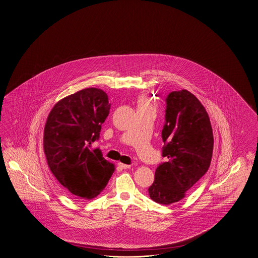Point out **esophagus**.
Returning a JSON list of instances; mask_svg holds the SVG:
<instances>
[{"mask_svg": "<svg viewBox=\"0 0 258 258\" xmlns=\"http://www.w3.org/2000/svg\"><path fill=\"white\" fill-rule=\"evenodd\" d=\"M117 165H118L119 167H121L122 169H130V168L132 167L131 165H127V164L121 163V162H118V163H117Z\"/></svg>", "mask_w": 258, "mask_h": 258, "instance_id": "obj_1", "label": "esophagus"}]
</instances>
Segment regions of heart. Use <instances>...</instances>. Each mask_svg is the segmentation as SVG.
<instances>
[{
  "label": "heart",
  "instance_id": "b5f03b06",
  "mask_svg": "<svg viewBox=\"0 0 258 258\" xmlns=\"http://www.w3.org/2000/svg\"><path fill=\"white\" fill-rule=\"evenodd\" d=\"M137 107H138V111L139 110H154L151 99L148 98L146 95H142L139 97Z\"/></svg>",
  "mask_w": 258,
  "mask_h": 258
}]
</instances>
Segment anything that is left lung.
Segmentation results:
<instances>
[{
  "label": "left lung",
  "instance_id": "left-lung-1",
  "mask_svg": "<svg viewBox=\"0 0 258 258\" xmlns=\"http://www.w3.org/2000/svg\"><path fill=\"white\" fill-rule=\"evenodd\" d=\"M165 143L166 162L155 172L148 189L150 198L163 205L182 200L207 172L214 150V134L205 107L188 90L172 91L167 97Z\"/></svg>",
  "mask_w": 258,
  "mask_h": 258
}]
</instances>
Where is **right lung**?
Here are the masks:
<instances>
[{
	"label": "right lung",
	"mask_w": 258,
	"mask_h": 258,
	"mask_svg": "<svg viewBox=\"0 0 258 258\" xmlns=\"http://www.w3.org/2000/svg\"><path fill=\"white\" fill-rule=\"evenodd\" d=\"M111 103L100 88H88L57 101L44 128V152L53 175L72 195L96 198L115 170L91 144L100 137Z\"/></svg>",
	"instance_id": "obj_1"
}]
</instances>
